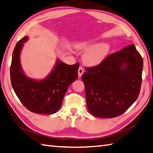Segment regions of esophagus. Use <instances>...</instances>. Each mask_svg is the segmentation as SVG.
<instances>
[{
	"label": "esophagus",
	"instance_id": "obj_1",
	"mask_svg": "<svg viewBox=\"0 0 153 153\" xmlns=\"http://www.w3.org/2000/svg\"><path fill=\"white\" fill-rule=\"evenodd\" d=\"M84 73V70L82 67H80L79 69H78V75L79 77H81L83 75V73Z\"/></svg>",
	"mask_w": 153,
	"mask_h": 153
}]
</instances>
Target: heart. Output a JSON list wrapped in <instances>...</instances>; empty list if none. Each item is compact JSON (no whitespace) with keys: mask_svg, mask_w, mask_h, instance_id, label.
<instances>
[{"mask_svg":"<svg viewBox=\"0 0 153 153\" xmlns=\"http://www.w3.org/2000/svg\"><path fill=\"white\" fill-rule=\"evenodd\" d=\"M75 48L80 51H86L83 56L84 63L90 66L101 64L109 55L111 47L109 44H96L93 40L80 41L75 44Z\"/></svg>","mask_w":153,"mask_h":153,"instance_id":"heart-1","label":"heart"}]
</instances>
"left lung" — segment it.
I'll list each match as a JSON object with an SVG mask.
<instances>
[{"instance_id":"1","label":"left lung","mask_w":153,"mask_h":153,"mask_svg":"<svg viewBox=\"0 0 153 153\" xmlns=\"http://www.w3.org/2000/svg\"><path fill=\"white\" fill-rule=\"evenodd\" d=\"M142 69V57L134 44L108 55L96 66L85 68L82 78L89 113L107 118L125 113L138 97Z\"/></svg>"}]
</instances>
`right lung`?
<instances>
[{
    "label": "right lung",
    "instance_id": "1",
    "mask_svg": "<svg viewBox=\"0 0 153 153\" xmlns=\"http://www.w3.org/2000/svg\"><path fill=\"white\" fill-rule=\"evenodd\" d=\"M25 36L16 43L12 55L10 77L12 87L20 101L33 113L51 114L60 109L69 86L78 78L79 64L68 65L57 60L48 76L35 80L26 76L20 62V53Z\"/></svg>",
    "mask_w": 153,
    "mask_h": 153
}]
</instances>
